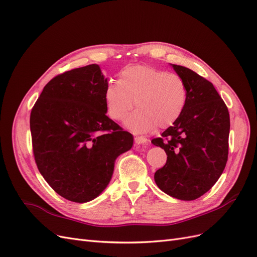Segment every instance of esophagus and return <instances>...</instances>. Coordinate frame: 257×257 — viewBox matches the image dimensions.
Instances as JSON below:
<instances>
[{"label":"esophagus","mask_w":257,"mask_h":257,"mask_svg":"<svg viewBox=\"0 0 257 257\" xmlns=\"http://www.w3.org/2000/svg\"><path fill=\"white\" fill-rule=\"evenodd\" d=\"M134 142L136 145H148V142L149 141H148V139L145 138L144 136H136L134 138Z\"/></svg>","instance_id":"1"}]
</instances>
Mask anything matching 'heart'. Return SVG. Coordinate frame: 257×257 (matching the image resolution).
Instances as JSON below:
<instances>
[{
	"instance_id": "obj_1",
	"label": "heart",
	"mask_w": 257,
	"mask_h": 257,
	"mask_svg": "<svg viewBox=\"0 0 257 257\" xmlns=\"http://www.w3.org/2000/svg\"><path fill=\"white\" fill-rule=\"evenodd\" d=\"M135 106L138 108L125 120L134 133H148L157 126L167 128L179 120L188 100V90L180 76L152 66L135 65L122 69L119 82H109L105 90L107 113L122 121Z\"/></svg>"
}]
</instances>
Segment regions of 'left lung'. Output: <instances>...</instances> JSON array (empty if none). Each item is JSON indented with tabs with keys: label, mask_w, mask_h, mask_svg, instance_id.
<instances>
[{
	"label": "left lung",
	"mask_w": 257,
	"mask_h": 257,
	"mask_svg": "<svg viewBox=\"0 0 257 257\" xmlns=\"http://www.w3.org/2000/svg\"><path fill=\"white\" fill-rule=\"evenodd\" d=\"M173 67L186 85L188 100L174 125L152 139L167 154L154 180L169 196L194 200L212 188L226 166L229 113L211 82L188 67Z\"/></svg>",
	"instance_id": "left-lung-1"
}]
</instances>
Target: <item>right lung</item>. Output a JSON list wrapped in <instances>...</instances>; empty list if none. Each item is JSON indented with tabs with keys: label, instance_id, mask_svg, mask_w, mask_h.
<instances>
[{
	"label": "right lung",
	"instance_id": "right-lung-1",
	"mask_svg": "<svg viewBox=\"0 0 257 257\" xmlns=\"http://www.w3.org/2000/svg\"><path fill=\"white\" fill-rule=\"evenodd\" d=\"M107 78L97 64L67 71L45 85L30 115L35 163L59 195L74 203L97 197L114 161L133 136L106 115Z\"/></svg>",
	"mask_w": 257,
	"mask_h": 257
}]
</instances>
